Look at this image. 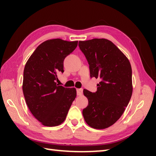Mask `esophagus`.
Returning <instances> with one entry per match:
<instances>
[{"instance_id":"esophagus-1","label":"esophagus","mask_w":156,"mask_h":156,"mask_svg":"<svg viewBox=\"0 0 156 156\" xmlns=\"http://www.w3.org/2000/svg\"><path fill=\"white\" fill-rule=\"evenodd\" d=\"M83 89H76V92H77L78 96H81V95L83 94Z\"/></svg>"}]
</instances>
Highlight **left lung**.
<instances>
[{"label": "left lung", "mask_w": 156, "mask_h": 156, "mask_svg": "<svg viewBox=\"0 0 156 156\" xmlns=\"http://www.w3.org/2000/svg\"><path fill=\"white\" fill-rule=\"evenodd\" d=\"M78 46L89 65L91 78H99L97 91L84 89L88 106L83 110L91 127L106 129L122 115L130 101L132 70L129 60L112 41L105 38L79 41Z\"/></svg>", "instance_id": "8db88e82"}]
</instances>
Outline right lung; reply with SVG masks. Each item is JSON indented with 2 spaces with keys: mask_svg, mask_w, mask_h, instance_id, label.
Instances as JSON below:
<instances>
[{
  "mask_svg": "<svg viewBox=\"0 0 156 156\" xmlns=\"http://www.w3.org/2000/svg\"><path fill=\"white\" fill-rule=\"evenodd\" d=\"M78 41L51 39L41 43L25 66L23 91L31 113L47 126L64 122L76 97L75 88L56 84L58 74L64 72L63 62L73 51Z\"/></svg>",
  "mask_w": 156,
  "mask_h": 156,
  "instance_id": "obj_1",
  "label": "right lung"
}]
</instances>
